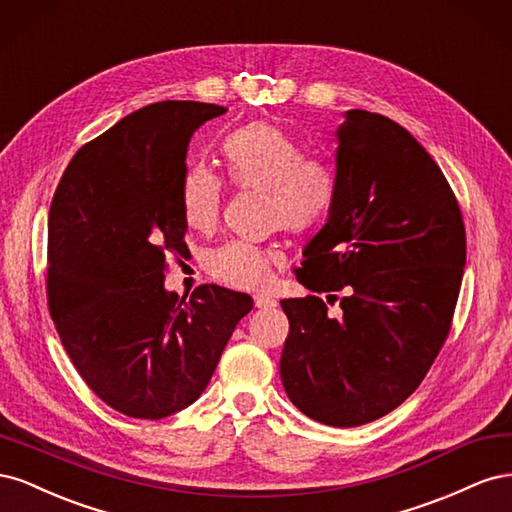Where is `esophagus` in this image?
Listing matches in <instances>:
<instances>
[{
    "mask_svg": "<svg viewBox=\"0 0 512 512\" xmlns=\"http://www.w3.org/2000/svg\"><path fill=\"white\" fill-rule=\"evenodd\" d=\"M254 305L260 307V309H271V307L277 305V301L271 299V297H267V294H256V297H254Z\"/></svg>",
    "mask_w": 512,
    "mask_h": 512,
    "instance_id": "1",
    "label": "esophagus"
}]
</instances>
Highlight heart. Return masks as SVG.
I'll list each match as a JSON object with an SVG mask.
<instances>
[{"mask_svg": "<svg viewBox=\"0 0 512 512\" xmlns=\"http://www.w3.org/2000/svg\"><path fill=\"white\" fill-rule=\"evenodd\" d=\"M228 181L239 190L265 192V222L290 235L320 228L337 200L333 166L318 156H305L297 136L271 121H252L230 132L222 143ZM224 185L203 164L183 170L179 209L185 226L211 232L220 222ZM273 252L247 241H224L205 254L207 273L226 286L256 290L271 277Z\"/></svg>", "mask_w": 512, "mask_h": 512, "instance_id": "heart-1", "label": "heart"}]
</instances>
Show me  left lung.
Returning <instances> with one entry per match:
<instances>
[{"instance_id": "obj_1", "label": "left lung", "mask_w": 512, "mask_h": 512, "mask_svg": "<svg viewBox=\"0 0 512 512\" xmlns=\"http://www.w3.org/2000/svg\"><path fill=\"white\" fill-rule=\"evenodd\" d=\"M337 200L297 280L339 299H284L288 399L331 427L389 414L416 391L451 333L466 226L440 166L393 119L348 111L337 130Z\"/></svg>"}]
</instances>
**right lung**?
I'll return each mask as SVG.
<instances>
[{"label":"right lung","instance_id":"right-lung-1","mask_svg":"<svg viewBox=\"0 0 512 512\" xmlns=\"http://www.w3.org/2000/svg\"><path fill=\"white\" fill-rule=\"evenodd\" d=\"M224 106L166 100L85 143L49 211L46 301L76 371L106 406L158 421L207 389L250 294L164 290L188 254L179 181L192 134Z\"/></svg>","mask_w":512,"mask_h":512}]
</instances>
